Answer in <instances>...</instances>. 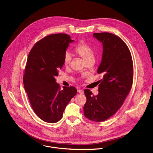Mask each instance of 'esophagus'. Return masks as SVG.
I'll list each match as a JSON object with an SVG mask.
<instances>
[{"label": "esophagus", "mask_w": 153, "mask_h": 153, "mask_svg": "<svg viewBox=\"0 0 153 153\" xmlns=\"http://www.w3.org/2000/svg\"><path fill=\"white\" fill-rule=\"evenodd\" d=\"M78 93H79L80 94H84V91L82 89H79L78 90Z\"/></svg>", "instance_id": "esophagus-1"}]
</instances>
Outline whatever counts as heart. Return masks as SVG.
I'll return each mask as SVG.
<instances>
[{"label":"heart","instance_id":"1","mask_svg":"<svg viewBox=\"0 0 153 153\" xmlns=\"http://www.w3.org/2000/svg\"><path fill=\"white\" fill-rule=\"evenodd\" d=\"M75 52L79 55L86 61H90L94 59V51L92 47L84 42H81L75 47ZM72 60V56L70 53L67 51L65 53L63 57V63L65 66H68Z\"/></svg>","mask_w":153,"mask_h":153}]
</instances>
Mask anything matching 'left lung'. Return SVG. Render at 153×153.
I'll return each instance as SVG.
<instances>
[{"mask_svg":"<svg viewBox=\"0 0 153 153\" xmlns=\"http://www.w3.org/2000/svg\"><path fill=\"white\" fill-rule=\"evenodd\" d=\"M93 37L102 42V58L97 68L103 78L99 80V94L92 96L85 90L87 101L83 107L85 116L95 122L104 121L114 115L131 89L133 63L130 51L118 36L108 32L94 33Z\"/></svg>","mask_w":153,"mask_h":153,"instance_id":"obj_1","label":"left lung"}]
</instances>
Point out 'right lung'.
Here are the masks:
<instances>
[{
	"label": "right lung",
	"instance_id": "add662e5",
	"mask_svg": "<svg viewBox=\"0 0 153 153\" xmlns=\"http://www.w3.org/2000/svg\"><path fill=\"white\" fill-rule=\"evenodd\" d=\"M74 41L65 33L52 34L37 42L31 49L25 69L24 85L31 106L44 122L56 123L76 94L74 87L61 90L55 77L63 66V57Z\"/></svg>",
	"mask_w": 153,
	"mask_h": 153
}]
</instances>
